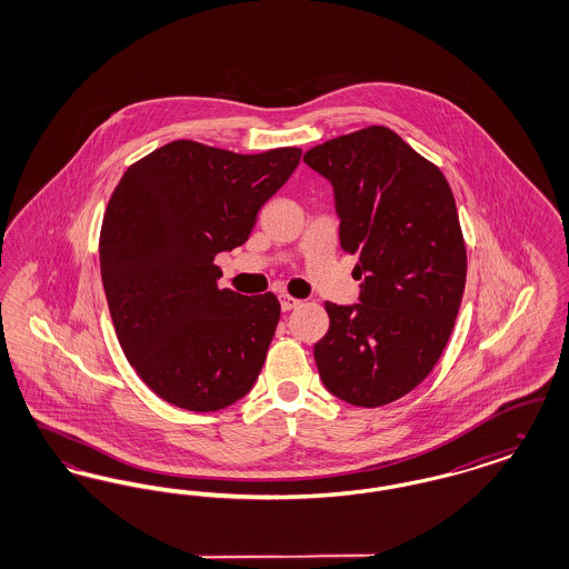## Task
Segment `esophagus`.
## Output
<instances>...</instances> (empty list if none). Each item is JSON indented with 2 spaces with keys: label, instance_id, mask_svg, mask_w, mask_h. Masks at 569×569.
Masks as SVG:
<instances>
[{
  "label": "esophagus",
  "instance_id": "esophagus-1",
  "mask_svg": "<svg viewBox=\"0 0 569 569\" xmlns=\"http://www.w3.org/2000/svg\"><path fill=\"white\" fill-rule=\"evenodd\" d=\"M279 302H281L283 311H292V309H297L298 305H300V300L290 297V295H279Z\"/></svg>",
  "mask_w": 569,
  "mask_h": 569
}]
</instances>
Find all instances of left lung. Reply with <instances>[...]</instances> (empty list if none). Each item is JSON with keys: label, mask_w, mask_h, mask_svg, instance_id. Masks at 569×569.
<instances>
[{"label": "left lung", "mask_w": 569, "mask_h": 569, "mask_svg": "<svg viewBox=\"0 0 569 569\" xmlns=\"http://www.w3.org/2000/svg\"><path fill=\"white\" fill-rule=\"evenodd\" d=\"M302 160L332 183L341 249L365 279L360 302H325L320 378L346 403L388 406L433 371L455 328L467 277L455 196L433 162L383 126Z\"/></svg>", "instance_id": "left-lung-1"}]
</instances>
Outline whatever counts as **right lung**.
<instances>
[{
    "instance_id": "1",
    "label": "right lung",
    "mask_w": 569,
    "mask_h": 569,
    "mask_svg": "<svg viewBox=\"0 0 569 569\" xmlns=\"http://www.w3.org/2000/svg\"><path fill=\"white\" fill-rule=\"evenodd\" d=\"M300 153L241 156L172 140L132 163L112 191L100 232L110 318L126 358L163 401L217 411L260 376L279 300L221 290L216 256L249 239Z\"/></svg>"
}]
</instances>
